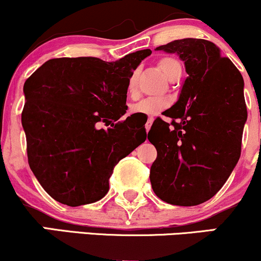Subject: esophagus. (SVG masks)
<instances>
[{
    "instance_id": "obj_1",
    "label": "esophagus",
    "mask_w": 261,
    "mask_h": 261,
    "mask_svg": "<svg viewBox=\"0 0 261 261\" xmlns=\"http://www.w3.org/2000/svg\"><path fill=\"white\" fill-rule=\"evenodd\" d=\"M152 122H153V118H148L147 121H146V124H145L146 131H149V128H151V126H152Z\"/></svg>"
}]
</instances>
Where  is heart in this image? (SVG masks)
<instances>
[{
	"mask_svg": "<svg viewBox=\"0 0 261 261\" xmlns=\"http://www.w3.org/2000/svg\"><path fill=\"white\" fill-rule=\"evenodd\" d=\"M158 66L163 73L166 74L167 79L173 80L175 76L181 73V65L178 60L170 56H164L158 60ZM127 94L131 98H135L137 95V72L131 73V76L127 80ZM169 106L168 99L164 98H146V99L140 100L139 103L134 104L131 107V113L134 114H142V115L153 116L160 114L162 110L166 109Z\"/></svg>",
	"mask_w": 261,
	"mask_h": 261,
	"instance_id": "obj_1",
	"label": "heart"
}]
</instances>
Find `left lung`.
<instances>
[{"label": "left lung", "instance_id": "left-lung-1", "mask_svg": "<svg viewBox=\"0 0 261 261\" xmlns=\"http://www.w3.org/2000/svg\"><path fill=\"white\" fill-rule=\"evenodd\" d=\"M157 50L178 54L189 76L179 100L166 113L172 120L157 118L147 135L157 149L151 185L172 205H200L216 195L241 157L244 81L205 39H180Z\"/></svg>", "mask_w": 261, "mask_h": 261}]
</instances>
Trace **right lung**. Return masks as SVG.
Here are the masks:
<instances>
[{"label": "right lung", "instance_id": "right-lung-1", "mask_svg": "<svg viewBox=\"0 0 261 261\" xmlns=\"http://www.w3.org/2000/svg\"><path fill=\"white\" fill-rule=\"evenodd\" d=\"M151 53L140 50L115 62L51 59L25 81L28 163L56 201L81 206L100 200L115 164L145 142V126L133 116L119 119L127 110L128 77Z\"/></svg>", "mask_w": 261, "mask_h": 261}]
</instances>
